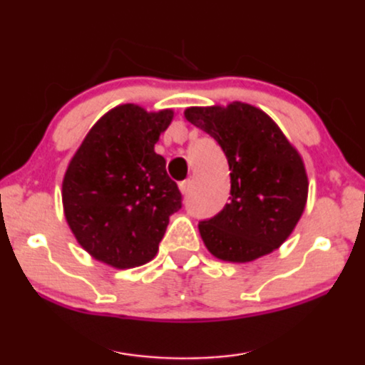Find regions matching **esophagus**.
Masks as SVG:
<instances>
[{"instance_id": "1", "label": "esophagus", "mask_w": 365, "mask_h": 365, "mask_svg": "<svg viewBox=\"0 0 365 365\" xmlns=\"http://www.w3.org/2000/svg\"><path fill=\"white\" fill-rule=\"evenodd\" d=\"M178 188H180L182 195H187L190 192V188H192V180H183L178 183Z\"/></svg>"}]
</instances>
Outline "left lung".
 Returning <instances> with one entry per match:
<instances>
[{
    "label": "left lung",
    "instance_id": "left-lung-1",
    "mask_svg": "<svg viewBox=\"0 0 365 365\" xmlns=\"http://www.w3.org/2000/svg\"><path fill=\"white\" fill-rule=\"evenodd\" d=\"M185 119L223 148L230 165V203L200 222L205 246L215 258L250 263L273 253L289 238L307 202V173L297 148L258 107H188Z\"/></svg>",
    "mask_w": 365,
    "mask_h": 365
}]
</instances>
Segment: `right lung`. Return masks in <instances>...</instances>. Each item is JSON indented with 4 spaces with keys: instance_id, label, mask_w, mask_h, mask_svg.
<instances>
[{
    "instance_id": "right-lung-1",
    "label": "right lung",
    "mask_w": 365,
    "mask_h": 365,
    "mask_svg": "<svg viewBox=\"0 0 365 365\" xmlns=\"http://www.w3.org/2000/svg\"><path fill=\"white\" fill-rule=\"evenodd\" d=\"M173 119L172 109L147 112L120 104L87 132L63 178L71 232L92 258L130 269L155 258L182 195L153 150Z\"/></svg>"
}]
</instances>
